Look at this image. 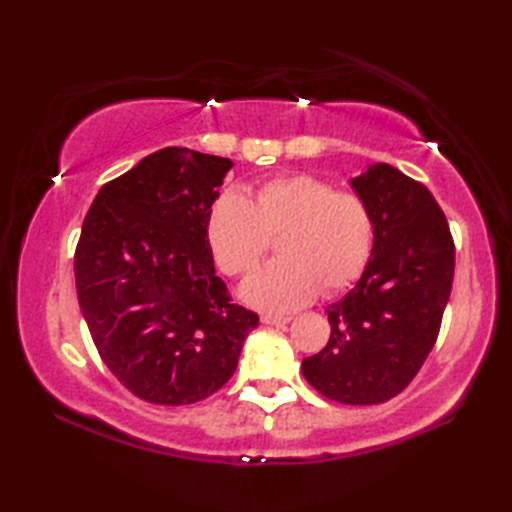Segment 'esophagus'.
I'll list each match as a JSON object with an SVG mask.
<instances>
[{
	"label": "esophagus",
	"instance_id": "esophagus-1",
	"mask_svg": "<svg viewBox=\"0 0 512 512\" xmlns=\"http://www.w3.org/2000/svg\"><path fill=\"white\" fill-rule=\"evenodd\" d=\"M290 321V317H284V314H262V323H266V325H284V323H288Z\"/></svg>",
	"mask_w": 512,
	"mask_h": 512
}]
</instances>
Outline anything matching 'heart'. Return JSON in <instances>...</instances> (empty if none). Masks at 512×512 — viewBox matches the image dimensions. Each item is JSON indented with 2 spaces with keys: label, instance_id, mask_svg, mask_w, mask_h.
<instances>
[{
  "label": "heart",
  "instance_id": "heart-1",
  "mask_svg": "<svg viewBox=\"0 0 512 512\" xmlns=\"http://www.w3.org/2000/svg\"><path fill=\"white\" fill-rule=\"evenodd\" d=\"M277 237L281 255L244 284L248 303L286 312L317 290H345L361 277L374 248V215L354 191L297 173L259 184L246 198L226 191L206 217V242L228 277H246Z\"/></svg>",
  "mask_w": 512,
  "mask_h": 512
}]
</instances>
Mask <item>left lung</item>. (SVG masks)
Here are the masks:
<instances>
[{"mask_svg": "<svg viewBox=\"0 0 512 512\" xmlns=\"http://www.w3.org/2000/svg\"><path fill=\"white\" fill-rule=\"evenodd\" d=\"M352 187L374 215V257L358 284L325 308L330 339L303 358L301 372L334 402L378 405L416 378L438 341L455 244L431 191L387 162Z\"/></svg>", "mask_w": 512, "mask_h": 512, "instance_id": "left-lung-1", "label": "left lung"}]
</instances>
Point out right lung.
Wrapping results in <instances>:
<instances>
[{
  "mask_svg": "<svg viewBox=\"0 0 512 512\" xmlns=\"http://www.w3.org/2000/svg\"><path fill=\"white\" fill-rule=\"evenodd\" d=\"M233 162L165 147L105 182L74 250L79 306L110 372L154 405H193L235 374L257 312L215 275L206 217Z\"/></svg>",
  "mask_w": 512,
  "mask_h": 512,
  "instance_id": "1",
  "label": "right lung"
}]
</instances>
